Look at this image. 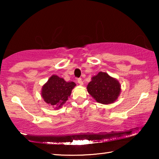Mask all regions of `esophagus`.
Instances as JSON below:
<instances>
[{"instance_id":"1","label":"esophagus","mask_w":159,"mask_h":159,"mask_svg":"<svg viewBox=\"0 0 159 159\" xmlns=\"http://www.w3.org/2000/svg\"><path fill=\"white\" fill-rule=\"evenodd\" d=\"M78 80V83H79L80 85H82L83 84V80H82V79H80V78H79V79H78V80Z\"/></svg>"}]
</instances>
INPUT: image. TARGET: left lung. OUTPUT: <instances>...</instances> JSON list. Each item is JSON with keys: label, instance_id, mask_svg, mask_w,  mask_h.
<instances>
[{"label": "left lung", "instance_id": "1", "mask_svg": "<svg viewBox=\"0 0 159 159\" xmlns=\"http://www.w3.org/2000/svg\"><path fill=\"white\" fill-rule=\"evenodd\" d=\"M88 92L99 103L108 104L114 102L120 93L117 80L104 72H99L92 78L87 86Z\"/></svg>", "mask_w": 159, "mask_h": 159}]
</instances>
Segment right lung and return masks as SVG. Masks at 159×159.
Wrapping results in <instances>:
<instances>
[{"mask_svg":"<svg viewBox=\"0 0 159 159\" xmlns=\"http://www.w3.org/2000/svg\"><path fill=\"white\" fill-rule=\"evenodd\" d=\"M75 86V83L66 82L61 78L53 75L43 86L42 97L46 103L57 109L65 103Z\"/></svg>","mask_w":159,"mask_h":159,"instance_id":"right-lung-1","label":"right lung"}]
</instances>
